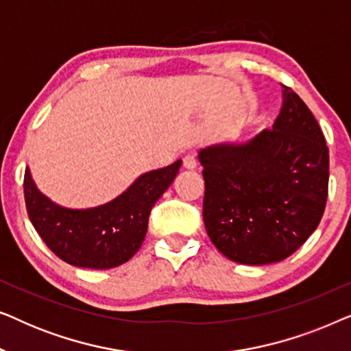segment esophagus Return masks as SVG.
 Listing matches in <instances>:
<instances>
[{
  "label": "esophagus",
  "mask_w": 351,
  "mask_h": 351,
  "mask_svg": "<svg viewBox=\"0 0 351 351\" xmlns=\"http://www.w3.org/2000/svg\"><path fill=\"white\" fill-rule=\"evenodd\" d=\"M196 165H198V161H196V153L195 152L186 153L184 156V167H186V169H195Z\"/></svg>",
  "instance_id": "esophagus-1"
}]
</instances>
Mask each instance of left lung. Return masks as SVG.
<instances>
[{"mask_svg":"<svg viewBox=\"0 0 351 351\" xmlns=\"http://www.w3.org/2000/svg\"><path fill=\"white\" fill-rule=\"evenodd\" d=\"M198 158L206 232L230 261H285L318 227L328 199L329 150L313 113L287 86L270 129L244 143L206 147Z\"/></svg>","mask_w":351,"mask_h":351,"instance_id":"8db88e82","label":"left lung"}]
</instances>
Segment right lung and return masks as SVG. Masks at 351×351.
Listing matches in <instances>:
<instances>
[{
	"label": "right lung",
	"mask_w": 351,
	"mask_h": 351,
	"mask_svg": "<svg viewBox=\"0 0 351 351\" xmlns=\"http://www.w3.org/2000/svg\"><path fill=\"white\" fill-rule=\"evenodd\" d=\"M182 161L145 172L126 191L97 208L69 209L36 189L30 169L23 177L27 213L46 246L75 267L105 270L128 262L145 239L153 204L174 182Z\"/></svg>",
	"instance_id": "right-lung-1"
}]
</instances>
